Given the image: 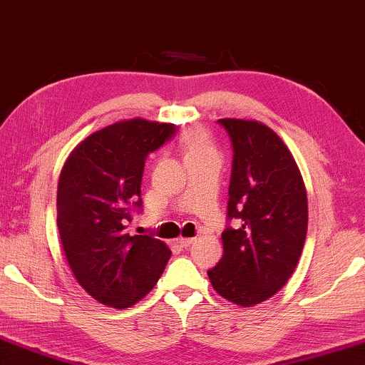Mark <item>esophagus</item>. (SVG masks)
I'll list each match as a JSON object with an SVG mask.
<instances>
[{"label":"esophagus","instance_id":"esophagus-1","mask_svg":"<svg viewBox=\"0 0 365 365\" xmlns=\"http://www.w3.org/2000/svg\"><path fill=\"white\" fill-rule=\"evenodd\" d=\"M194 241H195L194 237H179V239H178V244H179V246H181V247H189L190 244H194Z\"/></svg>","mask_w":365,"mask_h":365}]
</instances>
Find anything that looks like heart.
I'll return each mask as SVG.
<instances>
[{
  "label": "heart",
  "mask_w": 365,
  "mask_h": 365,
  "mask_svg": "<svg viewBox=\"0 0 365 365\" xmlns=\"http://www.w3.org/2000/svg\"><path fill=\"white\" fill-rule=\"evenodd\" d=\"M184 143H186L187 153L213 152L210 142H208L207 134L202 133V130H194V133H190L186 139H184Z\"/></svg>",
  "instance_id": "1"
}]
</instances>
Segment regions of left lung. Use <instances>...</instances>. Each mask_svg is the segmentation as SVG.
<instances>
[{
    "label": "left lung",
    "instance_id": "1",
    "mask_svg": "<svg viewBox=\"0 0 365 365\" xmlns=\"http://www.w3.org/2000/svg\"><path fill=\"white\" fill-rule=\"evenodd\" d=\"M232 145L228 222L223 257L208 270L225 299L242 307L278 292L299 262L307 235V194L283 140L265 124L218 119Z\"/></svg>",
    "mask_w": 365,
    "mask_h": 365
}]
</instances>
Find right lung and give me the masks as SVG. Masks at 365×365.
<instances>
[{"instance_id": "add662e5", "label": "right lung", "mask_w": 365, "mask_h": 365, "mask_svg": "<svg viewBox=\"0 0 365 365\" xmlns=\"http://www.w3.org/2000/svg\"><path fill=\"white\" fill-rule=\"evenodd\" d=\"M175 124L135 118L97 130L77 145L58 182V230L74 277L93 299L124 309L148 294L171 250L148 235H129L142 212L145 160L171 140Z\"/></svg>"}]
</instances>
